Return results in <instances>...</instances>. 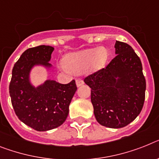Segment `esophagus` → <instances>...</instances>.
I'll return each instance as SVG.
<instances>
[{"label":"esophagus","mask_w":159,"mask_h":159,"mask_svg":"<svg viewBox=\"0 0 159 159\" xmlns=\"http://www.w3.org/2000/svg\"><path fill=\"white\" fill-rule=\"evenodd\" d=\"M84 84V82L82 81V79H77L76 80V85H77V87H79V86H82Z\"/></svg>","instance_id":"1"}]
</instances>
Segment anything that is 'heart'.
Returning a JSON list of instances; mask_svg holds the SVG:
<instances>
[{"mask_svg": "<svg viewBox=\"0 0 159 159\" xmlns=\"http://www.w3.org/2000/svg\"><path fill=\"white\" fill-rule=\"evenodd\" d=\"M107 59L108 52L105 48L85 49L66 55L63 59V65L69 71L80 74L88 69L91 71L102 69Z\"/></svg>", "mask_w": 159, "mask_h": 159, "instance_id": "heart-1", "label": "heart"}]
</instances>
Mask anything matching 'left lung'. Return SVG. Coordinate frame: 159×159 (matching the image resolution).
Instances as JSON below:
<instances>
[{"label":"left lung","mask_w":159,"mask_h":159,"mask_svg":"<svg viewBox=\"0 0 159 159\" xmlns=\"http://www.w3.org/2000/svg\"><path fill=\"white\" fill-rule=\"evenodd\" d=\"M116 57L106 68L84 79L91 88L96 120L102 126L120 129L137 118L143 107L146 84L141 60L130 45L116 41Z\"/></svg>","instance_id":"1"}]
</instances>
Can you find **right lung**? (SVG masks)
<instances>
[{
    "mask_svg": "<svg viewBox=\"0 0 159 159\" xmlns=\"http://www.w3.org/2000/svg\"><path fill=\"white\" fill-rule=\"evenodd\" d=\"M54 48L46 45L26 50L13 68L9 95L15 114L20 120L39 132L61 126L69 114V107L77 90L75 81L61 84L46 80L38 86L30 82V74L34 66L48 70Z\"/></svg>",
    "mask_w": 159,
    "mask_h": 159,
    "instance_id": "1",
    "label": "right lung"
}]
</instances>
